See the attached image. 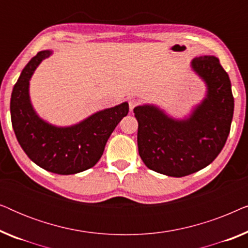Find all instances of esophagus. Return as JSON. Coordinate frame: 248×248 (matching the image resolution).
I'll return each instance as SVG.
<instances>
[{
    "mask_svg": "<svg viewBox=\"0 0 248 248\" xmlns=\"http://www.w3.org/2000/svg\"><path fill=\"white\" fill-rule=\"evenodd\" d=\"M139 104H140V101H139L138 99H131L130 103H128V105H130V109L133 110V108H134L135 106H138Z\"/></svg>",
    "mask_w": 248,
    "mask_h": 248,
    "instance_id": "34e87169",
    "label": "esophagus"
}]
</instances>
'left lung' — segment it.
<instances>
[{
    "instance_id": "obj_1",
    "label": "left lung",
    "mask_w": 248,
    "mask_h": 248,
    "mask_svg": "<svg viewBox=\"0 0 248 248\" xmlns=\"http://www.w3.org/2000/svg\"><path fill=\"white\" fill-rule=\"evenodd\" d=\"M205 84V96L188 115L176 118L154 104L134 108L139 155L151 170L183 177L201 170L222 150L230 132L233 97L228 74L216 56L191 61Z\"/></svg>"
}]
</instances>
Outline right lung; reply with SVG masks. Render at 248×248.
<instances>
[{
  "label": "right lung",
  "instance_id": "1",
  "mask_svg": "<svg viewBox=\"0 0 248 248\" xmlns=\"http://www.w3.org/2000/svg\"><path fill=\"white\" fill-rule=\"evenodd\" d=\"M50 55V49L37 53L22 70L11 94V122L16 140L31 161L54 174L73 175L97 164L110 134L127 115L128 104L96 111L69 126L45 121L32 106L29 87L37 67Z\"/></svg>",
  "mask_w": 248,
  "mask_h": 248
}]
</instances>
